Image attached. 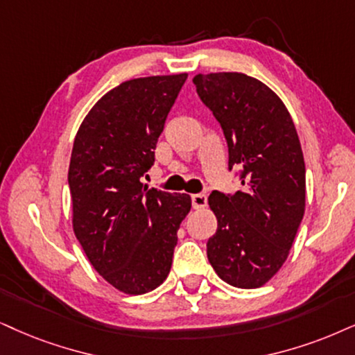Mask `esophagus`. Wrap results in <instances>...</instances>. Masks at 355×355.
Masks as SVG:
<instances>
[{
  "instance_id": "obj_1",
  "label": "esophagus",
  "mask_w": 355,
  "mask_h": 355,
  "mask_svg": "<svg viewBox=\"0 0 355 355\" xmlns=\"http://www.w3.org/2000/svg\"><path fill=\"white\" fill-rule=\"evenodd\" d=\"M206 201H208V198H206L205 193H195V195H191V205L195 209H203L206 206Z\"/></svg>"
}]
</instances>
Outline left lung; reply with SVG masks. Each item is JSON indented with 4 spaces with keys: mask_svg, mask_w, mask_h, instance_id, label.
I'll list each match as a JSON object with an SVG mask.
<instances>
[{
    "mask_svg": "<svg viewBox=\"0 0 355 355\" xmlns=\"http://www.w3.org/2000/svg\"><path fill=\"white\" fill-rule=\"evenodd\" d=\"M200 100L213 111L241 167L234 195L214 190L208 203L216 234L206 244L209 263L226 284L259 288L280 270L304 214V159L284 101L257 78L237 71L196 75Z\"/></svg>",
    "mask_w": 355,
    "mask_h": 355,
    "instance_id": "left-lung-1",
    "label": "left lung"
}]
</instances>
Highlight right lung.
Wrapping results in <instances>:
<instances>
[{
    "mask_svg": "<svg viewBox=\"0 0 355 355\" xmlns=\"http://www.w3.org/2000/svg\"><path fill=\"white\" fill-rule=\"evenodd\" d=\"M188 75L134 78L89 110L71 149L69 187L75 236L95 270L128 295L157 288L172 267L185 193L141 182Z\"/></svg>",
    "mask_w": 355,
    "mask_h": 355,
    "instance_id": "right-lung-1",
    "label": "right lung"
}]
</instances>
